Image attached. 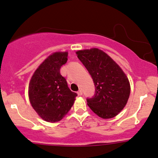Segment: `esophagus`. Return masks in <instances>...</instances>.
I'll list each match as a JSON object with an SVG mask.
<instances>
[{
    "label": "esophagus",
    "instance_id": "obj_1",
    "mask_svg": "<svg viewBox=\"0 0 158 158\" xmlns=\"http://www.w3.org/2000/svg\"><path fill=\"white\" fill-rule=\"evenodd\" d=\"M77 94H78V95H79V96H81V95H82V90H79V91H78Z\"/></svg>",
    "mask_w": 158,
    "mask_h": 158
}]
</instances>
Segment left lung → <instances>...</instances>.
<instances>
[{
  "label": "left lung",
  "mask_w": 158,
  "mask_h": 158,
  "mask_svg": "<svg viewBox=\"0 0 158 158\" xmlns=\"http://www.w3.org/2000/svg\"><path fill=\"white\" fill-rule=\"evenodd\" d=\"M94 83L95 92L87 98L88 106L102 118H112L124 109L131 92L130 83L121 67L98 48L76 52Z\"/></svg>",
  "instance_id": "8db88e82"
}]
</instances>
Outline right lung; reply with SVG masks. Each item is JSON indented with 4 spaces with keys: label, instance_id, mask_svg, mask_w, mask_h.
I'll return each mask as SVG.
<instances>
[{
    "label": "right lung",
    "instance_id": "right-lung-1",
    "mask_svg": "<svg viewBox=\"0 0 158 158\" xmlns=\"http://www.w3.org/2000/svg\"><path fill=\"white\" fill-rule=\"evenodd\" d=\"M67 52H55L39 66L28 87L31 106L48 122H57L64 117L73 105L77 94L73 92L60 73L67 61Z\"/></svg>",
    "mask_w": 158,
    "mask_h": 158
}]
</instances>
